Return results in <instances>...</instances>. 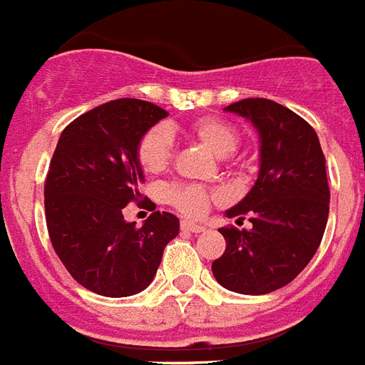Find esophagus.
<instances>
[{
	"label": "esophagus",
	"mask_w": 365,
	"mask_h": 365,
	"mask_svg": "<svg viewBox=\"0 0 365 365\" xmlns=\"http://www.w3.org/2000/svg\"><path fill=\"white\" fill-rule=\"evenodd\" d=\"M180 228L185 230V232H192V233L205 232V226H203V224L192 222V220H182V222H180Z\"/></svg>",
	"instance_id": "34e87169"
}]
</instances>
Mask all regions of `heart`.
Returning <instances> with one entry per match:
<instances>
[{
  "mask_svg": "<svg viewBox=\"0 0 365 365\" xmlns=\"http://www.w3.org/2000/svg\"><path fill=\"white\" fill-rule=\"evenodd\" d=\"M188 133L196 137L201 145H205L215 156L226 158L237 148V128L218 116H200L188 124ZM173 154V139L165 126L150 128L137 145V160L143 171L147 173H162L171 162ZM165 197L173 207L188 217H200L207 211L211 192L200 185L190 182H173L165 188Z\"/></svg>",
  "mask_w": 365,
  "mask_h": 365,
  "instance_id": "b5f03b06",
  "label": "heart"
}]
</instances>
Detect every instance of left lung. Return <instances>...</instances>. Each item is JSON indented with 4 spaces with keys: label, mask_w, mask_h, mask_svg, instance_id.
<instances>
[{
    "label": "left lung",
    "mask_w": 365,
    "mask_h": 365,
    "mask_svg": "<svg viewBox=\"0 0 365 365\" xmlns=\"http://www.w3.org/2000/svg\"><path fill=\"white\" fill-rule=\"evenodd\" d=\"M243 116L260 139V168L255 185L228 218L250 230L220 228L226 250L212 262L224 288L260 296L287 287L319 249L330 212L326 158L319 135L294 110L264 98L224 107Z\"/></svg>",
    "instance_id": "8db88e82"
}]
</instances>
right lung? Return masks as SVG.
Here are the masks:
<instances>
[{"label": "right lung", "instance_id": "obj_1", "mask_svg": "<svg viewBox=\"0 0 365 365\" xmlns=\"http://www.w3.org/2000/svg\"><path fill=\"white\" fill-rule=\"evenodd\" d=\"M150 101L115 100L84 113L58 139L45 180L52 247L78 284L107 298H126L153 282L179 218L154 211L135 228L124 207L141 197V137L162 118Z\"/></svg>", "mask_w": 365, "mask_h": 365}]
</instances>
